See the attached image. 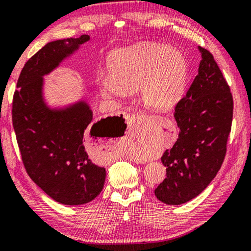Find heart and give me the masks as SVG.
<instances>
[{
	"instance_id": "heart-1",
	"label": "heart",
	"mask_w": 251,
	"mask_h": 251,
	"mask_svg": "<svg viewBox=\"0 0 251 251\" xmlns=\"http://www.w3.org/2000/svg\"><path fill=\"white\" fill-rule=\"evenodd\" d=\"M110 74L98 78L106 98H122L142 89V101L159 110L173 108L184 93L188 67L180 51L158 44L117 50L108 62ZM144 156L143 153H138Z\"/></svg>"
}]
</instances>
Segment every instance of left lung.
Wrapping results in <instances>:
<instances>
[{"instance_id":"left-lung-1","label":"left lung","mask_w":251,"mask_h":251,"mask_svg":"<svg viewBox=\"0 0 251 251\" xmlns=\"http://www.w3.org/2000/svg\"><path fill=\"white\" fill-rule=\"evenodd\" d=\"M186 96L175 108L178 140L161 156L167 178L154 194L168 205L187 203L206 188L221 168L231 132L233 98L226 78L207 50Z\"/></svg>"}]
</instances>
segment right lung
I'll list each match as a JSON object with an SVG mask.
<instances>
[{"mask_svg": "<svg viewBox=\"0 0 251 251\" xmlns=\"http://www.w3.org/2000/svg\"><path fill=\"white\" fill-rule=\"evenodd\" d=\"M89 39L82 35L45 45L25 64L13 96V128L27 174L64 205L89 203L102 190L106 169L90 160L85 143L90 136H106L113 127L108 121L116 116L92 125V110L84 100L50 108L44 98V76Z\"/></svg>", "mask_w": 251, "mask_h": 251, "instance_id": "obj_1", "label": "right lung"}]
</instances>
